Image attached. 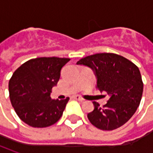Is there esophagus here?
Instances as JSON below:
<instances>
[{
  "label": "esophagus",
  "instance_id": "obj_1",
  "mask_svg": "<svg viewBox=\"0 0 153 153\" xmlns=\"http://www.w3.org/2000/svg\"><path fill=\"white\" fill-rule=\"evenodd\" d=\"M72 99H74V100H78V101H83L84 100L82 99V97H80V96H78V95H76V96H73L72 97Z\"/></svg>",
  "mask_w": 153,
  "mask_h": 153
}]
</instances>
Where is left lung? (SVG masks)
Segmentation results:
<instances>
[{
	"label": "left lung",
	"mask_w": 153,
	"mask_h": 153,
	"mask_svg": "<svg viewBox=\"0 0 153 153\" xmlns=\"http://www.w3.org/2000/svg\"><path fill=\"white\" fill-rule=\"evenodd\" d=\"M76 65L91 68L97 78V88L109 95L103 107L93 102L94 109L88 114L92 124L102 130H113L126 123L142 97L143 82L139 68L126 58L110 53L87 56Z\"/></svg>",
	"instance_id": "8db88e82"
}]
</instances>
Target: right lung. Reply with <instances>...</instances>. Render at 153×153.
<instances>
[{
  "instance_id": "right-lung-1",
  "label": "right lung",
  "mask_w": 153,
  "mask_h": 153,
  "mask_svg": "<svg viewBox=\"0 0 153 153\" xmlns=\"http://www.w3.org/2000/svg\"><path fill=\"white\" fill-rule=\"evenodd\" d=\"M70 59L42 57L24 63L9 81V96L19 117L34 128L54 124L63 115L69 101L52 100L53 87L57 85L62 67Z\"/></svg>"
}]
</instances>
